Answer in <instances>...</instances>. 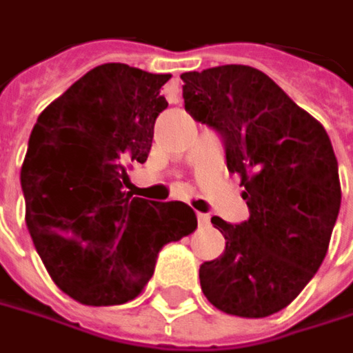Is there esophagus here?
Here are the masks:
<instances>
[{
    "mask_svg": "<svg viewBox=\"0 0 353 353\" xmlns=\"http://www.w3.org/2000/svg\"><path fill=\"white\" fill-rule=\"evenodd\" d=\"M196 217H198V223H200V227H204L210 223V217L205 214H196Z\"/></svg>",
    "mask_w": 353,
    "mask_h": 353,
    "instance_id": "obj_1",
    "label": "esophagus"
}]
</instances>
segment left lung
Returning <instances> with one entry per match:
<instances>
[{
    "label": "left lung",
    "instance_id": "8db88e82",
    "mask_svg": "<svg viewBox=\"0 0 353 353\" xmlns=\"http://www.w3.org/2000/svg\"><path fill=\"white\" fill-rule=\"evenodd\" d=\"M184 108L225 141L250 217L214 215L225 252L200 266V285L219 311L245 319L278 313L323 264L342 190L330 138L319 120L250 65L182 73Z\"/></svg>",
    "mask_w": 353,
    "mask_h": 353
}]
</instances>
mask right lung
<instances>
[{"instance_id": "obj_1", "label": "right lung", "mask_w": 353, "mask_h": 353, "mask_svg": "<svg viewBox=\"0 0 353 353\" xmlns=\"http://www.w3.org/2000/svg\"><path fill=\"white\" fill-rule=\"evenodd\" d=\"M169 73L103 63L50 103L21 167L25 221L44 268L65 295L91 307L136 299L167 243L198 221L184 202H149L124 190L145 163Z\"/></svg>"}]
</instances>
